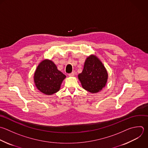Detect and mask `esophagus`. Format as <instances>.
<instances>
[{"instance_id": "34e87169", "label": "esophagus", "mask_w": 148, "mask_h": 148, "mask_svg": "<svg viewBox=\"0 0 148 148\" xmlns=\"http://www.w3.org/2000/svg\"><path fill=\"white\" fill-rule=\"evenodd\" d=\"M75 72H72V73H69V76L70 77H72V76H75Z\"/></svg>"}]
</instances>
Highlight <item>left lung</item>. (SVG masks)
<instances>
[{"mask_svg": "<svg viewBox=\"0 0 148 148\" xmlns=\"http://www.w3.org/2000/svg\"><path fill=\"white\" fill-rule=\"evenodd\" d=\"M108 78V74L103 64L93 54L86 58L83 70L78 75L82 87L93 94L99 92L105 87Z\"/></svg>", "mask_w": 148, "mask_h": 148, "instance_id": "obj_1", "label": "left lung"}]
</instances>
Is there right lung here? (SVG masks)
I'll return each instance as SVG.
<instances>
[{
	"label": "right lung",
	"instance_id": "1",
	"mask_svg": "<svg viewBox=\"0 0 148 148\" xmlns=\"http://www.w3.org/2000/svg\"><path fill=\"white\" fill-rule=\"evenodd\" d=\"M66 76L58 70L56 64L47 59L39 63L34 76L38 90L47 95L58 92Z\"/></svg>",
	"mask_w": 148,
	"mask_h": 148
}]
</instances>
